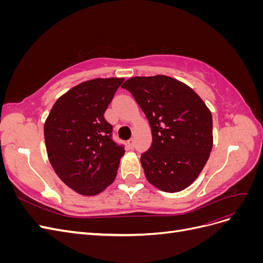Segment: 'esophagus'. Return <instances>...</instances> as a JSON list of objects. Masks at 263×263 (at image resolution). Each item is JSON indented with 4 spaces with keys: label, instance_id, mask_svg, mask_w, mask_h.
<instances>
[{
    "label": "esophagus",
    "instance_id": "obj_1",
    "mask_svg": "<svg viewBox=\"0 0 263 263\" xmlns=\"http://www.w3.org/2000/svg\"><path fill=\"white\" fill-rule=\"evenodd\" d=\"M127 145H128L130 148H134V146H135V139L130 138L128 141H127Z\"/></svg>",
    "mask_w": 263,
    "mask_h": 263
}]
</instances>
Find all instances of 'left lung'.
<instances>
[{"instance_id": "left-lung-1", "label": "left lung", "mask_w": 263, "mask_h": 263, "mask_svg": "<svg viewBox=\"0 0 263 263\" xmlns=\"http://www.w3.org/2000/svg\"><path fill=\"white\" fill-rule=\"evenodd\" d=\"M145 113L153 144L140 162L149 183L176 193L196 180L213 148V118L203 100L177 79L133 77L122 85Z\"/></svg>"}]
</instances>
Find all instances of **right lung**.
Instances as JSON below:
<instances>
[{
    "label": "right lung",
    "mask_w": 263,
    "mask_h": 263,
    "mask_svg": "<svg viewBox=\"0 0 263 263\" xmlns=\"http://www.w3.org/2000/svg\"><path fill=\"white\" fill-rule=\"evenodd\" d=\"M124 78L93 79L55 101L44 134L49 161L60 180L77 193L103 192L116 178L125 150L112 139L104 113Z\"/></svg>",
    "instance_id": "add662e5"
}]
</instances>
